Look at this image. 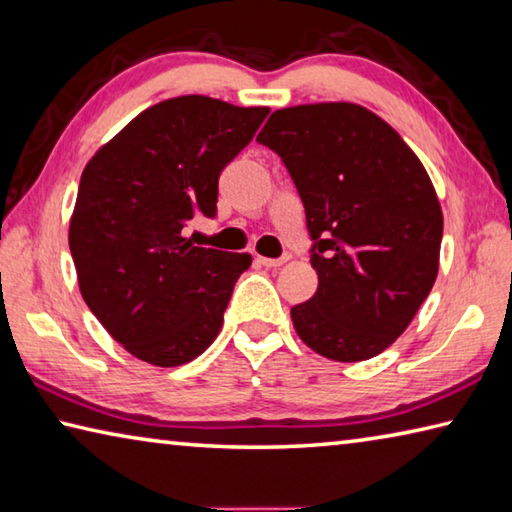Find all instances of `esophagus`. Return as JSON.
Masks as SVG:
<instances>
[{
	"label": "esophagus",
	"mask_w": 512,
	"mask_h": 512,
	"mask_svg": "<svg viewBox=\"0 0 512 512\" xmlns=\"http://www.w3.org/2000/svg\"><path fill=\"white\" fill-rule=\"evenodd\" d=\"M288 261H290L288 254L281 256V258H265V256H258V263L265 265V267H281V265H285Z\"/></svg>",
	"instance_id": "obj_1"
}]
</instances>
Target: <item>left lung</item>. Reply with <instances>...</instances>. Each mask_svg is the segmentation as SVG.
<instances>
[{"instance_id":"obj_1","label":"left lung","mask_w":512,"mask_h":512,"mask_svg":"<svg viewBox=\"0 0 512 512\" xmlns=\"http://www.w3.org/2000/svg\"><path fill=\"white\" fill-rule=\"evenodd\" d=\"M283 159L306 206L319 288L290 310L301 342L364 362L405 333L438 276L443 211L400 134L357 103L276 110L256 137Z\"/></svg>"}]
</instances>
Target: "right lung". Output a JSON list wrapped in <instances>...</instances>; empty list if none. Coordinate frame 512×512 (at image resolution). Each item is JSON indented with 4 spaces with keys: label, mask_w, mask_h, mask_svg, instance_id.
Listing matches in <instances>:
<instances>
[{
    "label": "right lung",
    "mask_w": 512,
    "mask_h": 512,
    "mask_svg": "<svg viewBox=\"0 0 512 512\" xmlns=\"http://www.w3.org/2000/svg\"><path fill=\"white\" fill-rule=\"evenodd\" d=\"M270 107L177 96L148 107L94 152L80 177L69 249L89 310L125 351L182 366L218 337L249 254L193 247V215L213 218L222 168Z\"/></svg>",
    "instance_id": "1"
}]
</instances>
